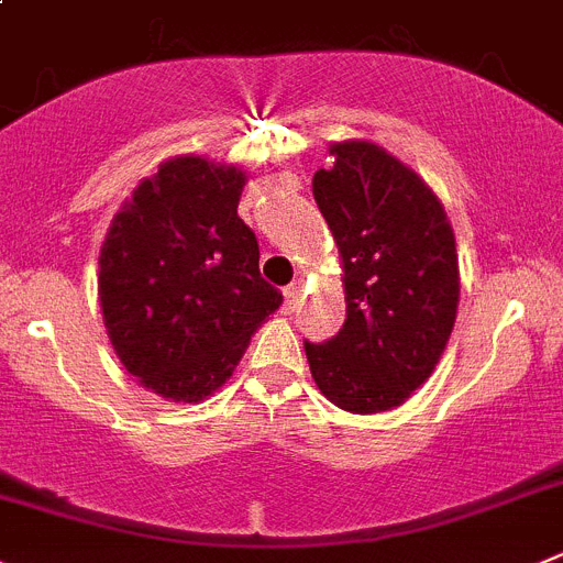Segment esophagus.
Here are the masks:
<instances>
[{
  "label": "esophagus",
  "instance_id": "obj_1",
  "mask_svg": "<svg viewBox=\"0 0 563 563\" xmlns=\"http://www.w3.org/2000/svg\"><path fill=\"white\" fill-rule=\"evenodd\" d=\"M298 301H301V282L285 287V309H287V312H292V309L298 307Z\"/></svg>",
  "mask_w": 563,
  "mask_h": 563
}]
</instances>
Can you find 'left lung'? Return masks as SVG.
Listing matches in <instances>:
<instances>
[{"label": "left lung", "instance_id": "obj_1", "mask_svg": "<svg viewBox=\"0 0 563 563\" xmlns=\"http://www.w3.org/2000/svg\"><path fill=\"white\" fill-rule=\"evenodd\" d=\"M312 195L343 260L345 323L303 340L309 371L340 410L383 412L435 371L457 316L455 234L441 200L410 167L371 142L329 147Z\"/></svg>", "mask_w": 563, "mask_h": 563}]
</instances>
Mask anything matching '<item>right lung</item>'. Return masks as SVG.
<instances>
[{
    "label": "right lung",
    "instance_id": "add662e5",
    "mask_svg": "<svg viewBox=\"0 0 563 563\" xmlns=\"http://www.w3.org/2000/svg\"><path fill=\"white\" fill-rule=\"evenodd\" d=\"M245 173L169 158L111 220L100 251L102 321L144 388L203 401L282 307L260 276V242L236 214Z\"/></svg>",
    "mask_w": 563,
    "mask_h": 563
}]
</instances>
